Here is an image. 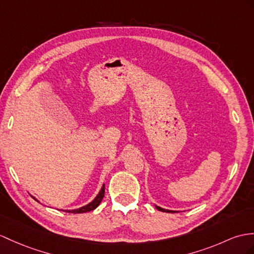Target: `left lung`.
<instances>
[{
  "mask_svg": "<svg viewBox=\"0 0 254 254\" xmlns=\"http://www.w3.org/2000/svg\"><path fill=\"white\" fill-rule=\"evenodd\" d=\"M155 207H156V209H157V210H159V211H163V212H171V213L179 212V211H175V210H168V209H164V208L159 207V206H156V205H155Z\"/></svg>",
  "mask_w": 254,
  "mask_h": 254,
  "instance_id": "8db88e82",
  "label": "left lung"
}]
</instances>
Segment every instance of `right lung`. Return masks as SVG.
Instances as JSON below:
<instances>
[{"mask_svg": "<svg viewBox=\"0 0 254 254\" xmlns=\"http://www.w3.org/2000/svg\"><path fill=\"white\" fill-rule=\"evenodd\" d=\"M31 197L34 200H36L38 202H41L40 200H38L35 198L34 196L31 195ZM104 197V184L102 185V188L100 190V191H99L98 195L95 197L94 200H91L89 203H87V205H85L83 207L80 208H77V209H72V210H64V212H69V213H86V212H89V211H92V210H95L99 205H100V202L102 201Z\"/></svg>", "mask_w": 254, "mask_h": 254, "instance_id": "obj_1", "label": "right lung"}]
</instances>
